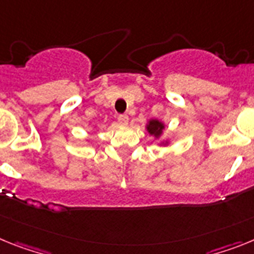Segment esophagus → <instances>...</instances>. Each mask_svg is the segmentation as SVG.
<instances>
[{"label": "esophagus", "instance_id": "1", "mask_svg": "<svg viewBox=\"0 0 254 254\" xmlns=\"http://www.w3.org/2000/svg\"><path fill=\"white\" fill-rule=\"evenodd\" d=\"M119 123H120V125H127L129 124V116L127 115H120L119 116Z\"/></svg>", "mask_w": 254, "mask_h": 254}]
</instances>
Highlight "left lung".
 Listing matches in <instances>:
<instances>
[{
	"label": "left lung",
	"instance_id": "obj_1",
	"mask_svg": "<svg viewBox=\"0 0 254 254\" xmlns=\"http://www.w3.org/2000/svg\"><path fill=\"white\" fill-rule=\"evenodd\" d=\"M166 127L164 121L158 120V119H151V120L147 121L145 124V130L148 131L149 135H152L154 139H161V136L164 134V130ZM160 147H167L170 145V139H164L158 143Z\"/></svg>",
	"mask_w": 254,
	"mask_h": 254
}]
</instances>
